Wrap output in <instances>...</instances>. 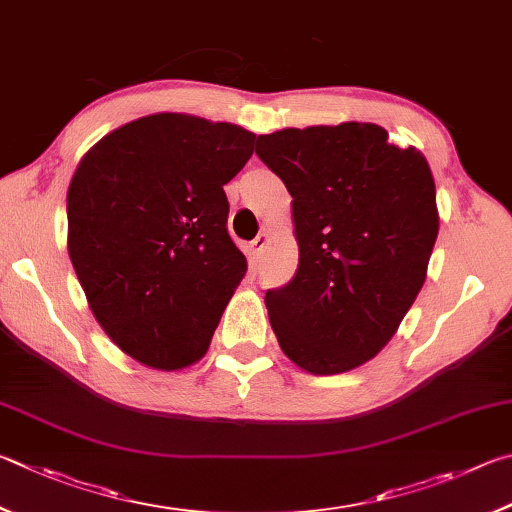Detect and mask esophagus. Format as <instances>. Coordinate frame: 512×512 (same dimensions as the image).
<instances>
[{
  "label": "esophagus",
  "instance_id": "34e87169",
  "mask_svg": "<svg viewBox=\"0 0 512 512\" xmlns=\"http://www.w3.org/2000/svg\"><path fill=\"white\" fill-rule=\"evenodd\" d=\"M267 242H270V236H267V233H258V236L251 240V245H249L251 247V254H254L256 258L263 256Z\"/></svg>",
  "mask_w": 512,
  "mask_h": 512
}]
</instances>
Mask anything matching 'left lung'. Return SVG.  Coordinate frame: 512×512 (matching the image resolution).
Here are the masks:
<instances>
[{"mask_svg":"<svg viewBox=\"0 0 512 512\" xmlns=\"http://www.w3.org/2000/svg\"><path fill=\"white\" fill-rule=\"evenodd\" d=\"M256 155L292 195L299 267L265 292L283 353L315 375L378 355L416 301L438 236L436 186L416 148L375 123L261 134Z\"/></svg>","mask_w":512,"mask_h":512,"instance_id":"obj_1","label":"left lung"}]
</instances>
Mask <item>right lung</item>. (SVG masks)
Wrapping results in <instances>:
<instances>
[{"label": "right lung", "instance_id": "right-lung-1", "mask_svg": "<svg viewBox=\"0 0 512 512\" xmlns=\"http://www.w3.org/2000/svg\"><path fill=\"white\" fill-rule=\"evenodd\" d=\"M256 134L152 114L103 137L67 193L69 258L112 342L152 369L200 360L247 272L224 184Z\"/></svg>", "mask_w": 512, "mask_h": 512}]
</instances>
